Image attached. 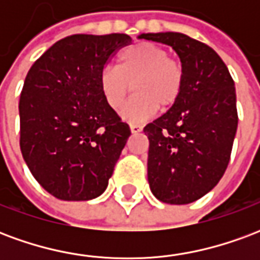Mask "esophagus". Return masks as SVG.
Wrapping results in <instances>:
<instances>
[{
  "instance_id": "obj_1",
  "label": "esophagus",
  "mask_w": 260,
  "mask_h": 260,
  "mask_svg": "<svg viewBox=\"0 0 260 260\" xmlns=\"http://www.w3.org/2000/svg\"><path fill=\"white\" fill-rule=\"evenodd\" d=\"M129 128H131V132H132V134H139V132L142 131V126L138 124H131Z\"/></svg>"
}]
</instances>
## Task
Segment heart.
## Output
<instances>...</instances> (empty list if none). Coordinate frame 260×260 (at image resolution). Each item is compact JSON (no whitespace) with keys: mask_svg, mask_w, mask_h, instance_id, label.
I'll use <instances>...</instances> for the list:
<instances>
[{"mask_svg":"<svg viewBox=\"0 0 260 260\" xmlns=\"http://www.w3.org/2000/svg\"><path fill=\"white\" fill-rule=\"evenodd\" d=\"M169 51L154 43L142 42L122 50L118 67H106L100 74V90L108 107L119 110L135 83L136 96L121 111L122 118L138 122L150 118L157 107H173L184 87V68Z\"/></svg>","mask_w":260,"mask_h":260,"instance_id":"heart-1","label":"heart"}]
</instances>
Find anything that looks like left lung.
Instances as JSON below:
<instances>
[{
    "label": "left lung",
    "instance_id": "obj_1",
    "mask_svg": "<svg viewBox=\"0 0 260 260\" xmlns=\"http://www.w3.org/2000/svg\"><path fill=\"white\" fill-rule=\"evenodd\" d=\"M138 39L170 46L185 75L178 102L143 129L150 191L164 203H192L217 185L229 166L238 126L234 80L213 48L186 35Z\"/></svg>",
    "mask_w": 260,
    "mask_h": 260
}]
</instances>
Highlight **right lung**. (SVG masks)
<instances>
[{
    "mask_svg": "<svg viewBox=\"0 0 260 260\" xmlns=\"http://www.w3.org/2000/svg\"><path fill=\"white\" fill-rule=\"evenodd\" d=\"M128 35L59 40L26 75L20 93V150L40 185L61 201L106 191L131 135L100 90V74Z\"/></svg>",
    "mask_w": 260,
    "mask_h": 260,
    "instance_id": "1",
    "label": "right lung"
}]
</instances>
